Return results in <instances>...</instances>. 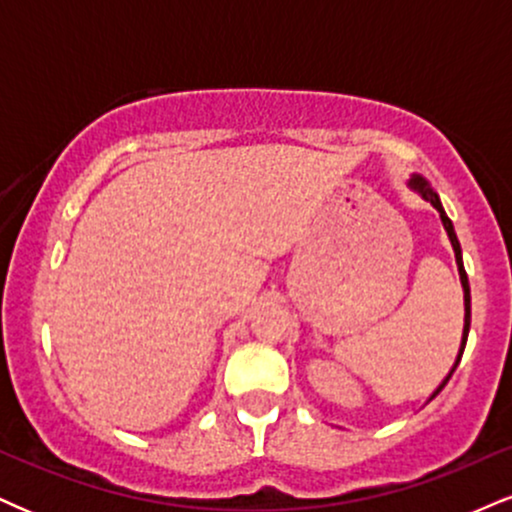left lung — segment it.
Listing matches in <instances>:
<instances>
[{"label":"left lung","instance_id":"left-lung-1","mask_svg":"<svg viewBox=\"0 0 512 512\" xmlns=\"http://www.w3.org/2000/svg\"><path fill=\"white\" fill-rule=\"evenodd\" d=\"M410 186L415 188V190H420L422 193V197L427 202H432V205L439 209V214H441V221H443V229H446V233H448V238H451V245H453V252H455V262H458V272H460V281H463V291H465V329H463V346H460V355H458V360H455V365H453V369H451V374H448L446 379H443V384L439 386V389L434 391V396L432 398H436L439 396V391L443 389V386L448 384V379L453 377V372H455V367H458V362H460V357H463V350H465V343H467V334H470V283H467V274H465V267H463V252H460V243H458V236H455V231H453V221L446 217V212H443V207H441V200H439V195L434 193L432 188L427 186V181H424L422 176H412V181H410Z\"/></svg>","mask_w":512,"mask_h":512}]
</instances>
